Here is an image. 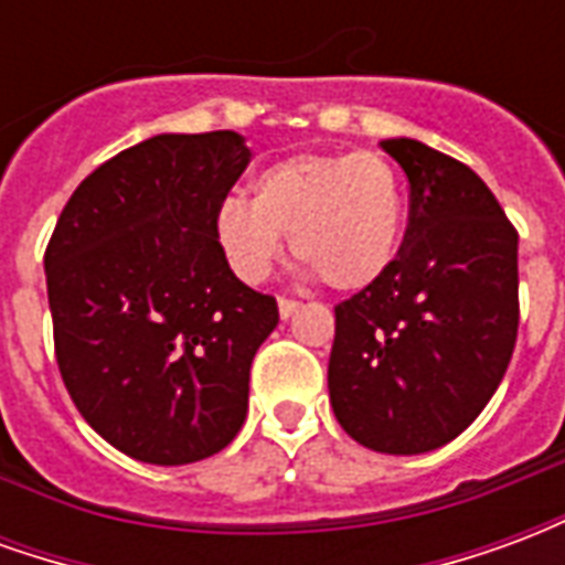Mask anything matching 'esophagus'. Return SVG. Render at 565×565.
Wrapping results in <instances>:
<instances>
[{
	"mask_svg": "<svg viewBox=\"0 0 565 565\" xmlns=\"http://www.w3.org/2000/svg\"><path fill=\"white\" fill-rule=\"evenodd\" d=\"M278 311H281L284 320H290L299 311V302L296 299H278Z\"/></svg>",
	"mask_w": 565,
	"mask_h": 565,
	"instance_id": "1",
	"label": "esophagus"
}]
</instances>
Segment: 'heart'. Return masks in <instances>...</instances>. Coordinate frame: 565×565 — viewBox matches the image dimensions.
I'll list each match as a JSON object with an SVG mask.
<instances>
[{"mask_svg":"<svg viewBox=\"0 0 565 565\" xmlns=\"http://www.w3.org/2000/svg\"><path fill=\"white\" fill-rule=\"evenodd\" d=\"M211 233L247 284L266 281L294 238L296 257L330 287L363 290L399 257L403 174L372 150L287 157L254 174L250 199L223 196Z\"/></svg>","mask_w":565,"mask_h":565,"instance_id":"1","label":"heart"}]
</instances>
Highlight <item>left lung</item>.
<instances>
[{
    "mask_svg": "<svg viewBox=\"0 0 565 565\" xmlns=\"http://www.w3.org/2000/svg\"><path fill=\"white\" fill-rule=\"evenodd\" d=\"M381 148L412 190L387 275L335 306L330 403L363 448L426 454L484 412L518 339V233L478 174L415 139Z\"/></svg>",
    "mask_w": 565,
    "mask_h": 565,
    "instance_id": "8db88e82",
    "label": "left lung"
}]
</instances>
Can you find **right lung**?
<instances>
[{
  "instance_id": "1",
  "label": "right lung",
  "mask_w": 565,
  "mask_h": 565,
  "mask_svg": "<svg viewBox=\"0 0 565 565\" xmlns=\"http://www.w3.org/2000/svg\"><path fill=\"white\" fill-rule=\"evenodd\" d=\"M247 162L233 129L120 150L81 181L44 250L63 384L132 460H205L245 424L278 302L235 278L211 217Z\"/></svg>"
}]
</instances>
